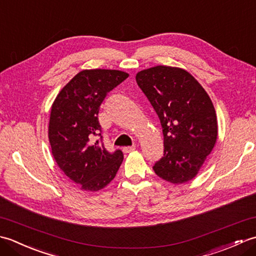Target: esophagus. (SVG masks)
Instances as JSON below:
<instances>
[{
    "label": "esophagus",
    "mask_w": 256,
    "mask_h": 256,
    "mask_svg": "<svg viewBox=\"0 0 256 256\" xmlns=\"http://www.w3.org/2000/svg\"><path fill=\"white\" fill-rule=\"evenodd\" d=\"M134 150H135V146H125V148H123L124 153H131V152H133Z\"/></svg>",
    "instance_id": "esophagus-1"
}]
</instances>
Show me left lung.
Listing matches in <instances>:
<instances>
[{
	"label": "left lung",
	"instance_id": "1",
	"mask_svg": "<svg viewBox=\"0 0 256 256\" xmlns=\"http://www.w3.org/2000/svg\"><path fill=\"white\" fill-rule=\"evenodd\" d=\"M136 82L158 116L164 134V156L155 162V174L172 184L192 180L218 138L210 96L192 74L177 67L142 70Z\"/></svg>",
	"mask_w": 256,
	"mask_h": 256
}]
</instances>
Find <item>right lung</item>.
<instances>
[{"label": "right lung", "instance_id": "obj_1", "mask_svg": "<svg viewBox=\"0 0 256 256\" xmlns=\"http://www.w3.org/2000/svg\"><path fill=\"white\" fill-rule=\"evenodd\" d=\"M128 77L111 69L77 74L64 86L50 111L48 138L58 167L86 192H98L116 177L123 153H108L102 143L99 108L108 92ZM100 140L94 142V138Z\"/></svg>", "mask_w": 256, "mask_h": 256}]
</instances>
